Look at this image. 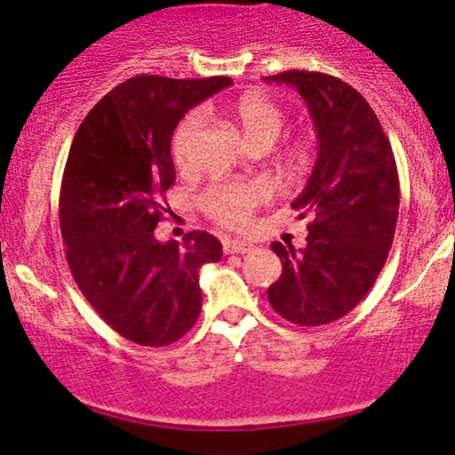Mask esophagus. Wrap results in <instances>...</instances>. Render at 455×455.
<instances>
[{"label":"esophagus","mask_w":455,"mask_h":455,"mask_svg":"<svg viewBox=\"0 0 455 455\" xmlns=\"http://www.w3.org/2000/svg\"><path fill=\"white\" fill-rule=\"evenodd\" d=\"M253 249L251 243L247 241H238V238H228L226 243H223V251H226L228 255L232 253H249Z\"/></svg>","instance_id":"34e87169"}]
</instances>
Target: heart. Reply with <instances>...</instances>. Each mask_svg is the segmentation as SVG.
Segmentation results:
<instances>
[{
	"instance_id": "b5f03b06",
	"label": "heart",
	"mask_w": 455,
	"mask_h": 455,
	"mask_svg": "<svg viewBox=\"0 0 455 455\" xmlns=\"http://www.w3.org/2000/svg\"><path fill=\"white\" fill-rule=\"evenodd\" d=\"M232 114L255 148L273 146L285 126V111L262 92L243 94L232 105ZM204 129H206V111L204 109H193L178 124L172 137V155L173 163L180 170L193 167L196 148L200 144ZM292 156L303 159L305 146H294ZM268 197V187L262 182H221V185H212L204 191L202 208L208 217L221 226L243 228L249 223L255 208L262 206Z\"/></svg>"
}]
</instances>
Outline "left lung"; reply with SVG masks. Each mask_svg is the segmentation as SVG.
<instances>
[{
	"label": "left lung",
	"instance_id": "left-lung-1",
	"mask_svg": "<svg viewBox=\"0 0 455 455\" xmlns=\"http://www.w3.org/2000/svg\"><path fill=\"white\" fill-rule=\"evenodd\" d=\"M264 79L299 90L318 135L314 172L292 202L311 219L307 247L270 244L283 270L268 300L294 324H329L363 300L385 267L400 211L395 159L374 109L346 81L309 70Z\"/></svg>",
	"mask_w": 455,
	"mask_h": 455
}]
</instances>
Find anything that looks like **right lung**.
<instances>
[{
    "label": "right lung",
    "instance_id": "obj_1",
    "mask_svg": "<svg viewBox=\"0 0 455 455\" xmlns=\"http://www.w3.org/2000/svg\"><path fill=\"white\" fill-rule=\"evenodd\" d=\"M232 85L229 76L137 75L105 94L70 146L60 229L76 285L96 314L140 346L173 344L202 309L200 268L221 259L208 232L159 243L161 196L176 180L172 135L191 107Z\"/></svg>",
    "mask_w": 455,
    "mask_h": 455
}]
</instances>
